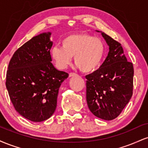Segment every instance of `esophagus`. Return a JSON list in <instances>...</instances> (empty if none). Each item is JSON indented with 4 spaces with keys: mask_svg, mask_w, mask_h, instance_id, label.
<instances>
[{
    "mask_svg": "<svg viewBox=\"0 0 148 148\" xmlns=\"http://www.w3.org/2000/svg\"><path fill=\"white\" fill-rule=\"evenodd\" d=\"M78 74H76V73H74V72H71L69 74V77H74V76H77Z\"/></svg>",
    "mask_w": 148,
    "mask_h": 148,
    "instance_id": "obj_1",
    "label": "esophagus"
}]
</instances>
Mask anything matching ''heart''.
<instances>
[{
	"label": "heart",
	"instance_id": "obj_1",
	"mask_svg": "<svg viewBox=\"0 0 148 148\" xmlns=\"http://www.w3.org/2000/svg\"><path fill=\"white\" fill-rule=\"evenodd\" d=\"M62 47L55 46L51 50L53 60L59 69L67 68L74 57V63L83 72H91L101 64L105 45L99 38L87 33L67 35L61 42Z\"/></svg>",
	"mask_w": 148,
	"mask_h": 148
}]
</instances>
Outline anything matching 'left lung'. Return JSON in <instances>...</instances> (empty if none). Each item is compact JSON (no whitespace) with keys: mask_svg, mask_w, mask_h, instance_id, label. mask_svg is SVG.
I'll return each mask as SVG.
<instances>
[{"mask_svg":"<svg viewBox=\"0 0 148 148\" xmlns=\"http://www.w3.org/2000/svg\"><path fill=\"white\" fill-rule=\"evenodd\" d=\"M101 35L109 52L99 68L86 76V101L93 115L111 120L121 113L132 98L134 67L127 61L120 42L104 33Z\"/></svg>","mask_w":148,"mask_h":148,"instance_id":"1","label":"left lung"}]
</instances>
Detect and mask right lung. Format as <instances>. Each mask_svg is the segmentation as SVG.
<instances>
[{
    "mask_svg": "<svg viewBox=\"0 0 148 148\" xmlns=\"http://www.w3.org/2000/svg\"><path fill=\"white\" fill-rule=\"evenodd\" d=\"M51 33L33 37L14 52L8 65L6 88L15 110L33 122H42L56 111L61 84L68 77L51 63Z\"/></svg>",
    "mask_w": 148,
    "mask_h": 148,
    "instance_id": "right-lung-1",
    "label": "right lung"
}]
</instances>
